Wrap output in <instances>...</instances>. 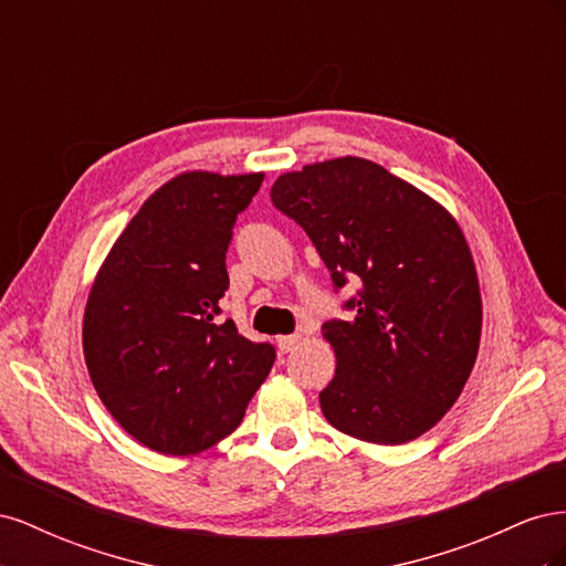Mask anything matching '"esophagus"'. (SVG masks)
Returning <instances> with one entry per match:
<instances>
[{
  "label": "esophagus",
  "instance_id": "esophagus-1",
  "mask_svg": "<svg viewBox=\"0 0 566 566\" xmlns=\"http://www.w3.org/2000/svg\"><path fill=\"white\" fill-rule=\"evenodd\" d=\"M300 342H302V335H283V337H279V349L283 354H287V352L297 349Z\"/></svg>",
  "mask_w": 566,
  "mask_h": 566
}]
</instances>
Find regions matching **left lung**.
<instances>
[{
    "label": "left lung",
    "mask_w": 566,
    "mask_h": 566,
    "mask_svg": "<svg viewBox=\"0 0 566 566\" xmlns=\"http://www.w3.org/2000/svg\"><path fill=\"white\" fill-rule=\"evenodd\" d=\"M276 208L312 238L349 321L323 323L337 366L321 394L335 430L380 447L418 439L458 401L476 361L482 295L451 212L366 158L281 175Z\"/></svg>",
    "instance_id": "obj_1"
}]
</instances>
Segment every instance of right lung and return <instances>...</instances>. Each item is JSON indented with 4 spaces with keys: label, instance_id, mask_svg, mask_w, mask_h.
Wrapping results in <instances>:
<instances>
[{
    "label": "right lung",
    "instance_id": "right-lung-1",
    "mask_svg": "<svg viewBox=\"0 0 566 566\" xmlns=\"http://www.w3.org/2000/svg\"><path fill=\"white\" fill-rule=\"evenodd\" d=\"M262 172H184L119 233L90 290L82 347L98 399L146 449L193 455L241 424L276 358L221 323L235 217Z\"/></svg>",
    "mask_w": 566,
    "mask_h": 566
}]
</instances>
